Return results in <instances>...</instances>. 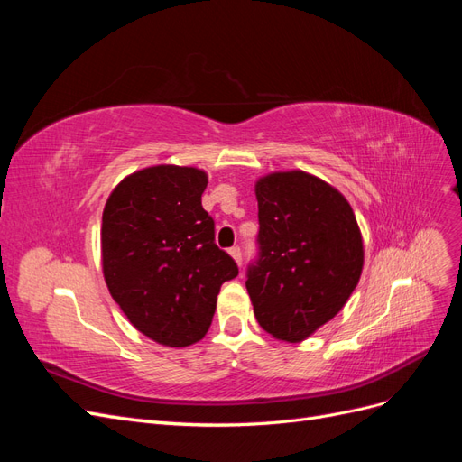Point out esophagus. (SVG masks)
<instances>
[{"label":"esophagus","mask_w":462,"mask_h":462,"mask_svg":"<svg viewBox=\"0 0 462 462\" xmlns=\"http://www.w3.org/2000/svg\"><path fill=\"white\" fill-rule=\"evenodd\" d=\"M229 254L233 256V260L236 262V263H243V253H241V248L239 246H233V248H229Z\"/></svg>","instance_id":"1"}]
</instances>
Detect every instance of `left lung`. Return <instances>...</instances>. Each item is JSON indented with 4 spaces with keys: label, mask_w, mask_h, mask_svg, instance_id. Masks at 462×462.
<instances>
[{
    "label": "left lung",
    "mask_w": 462,
    "mask_h": 462,
    "mask_svg": "<svg viewBox=\"0 0 462 462\" xmlns=\"http://www.w3.org/2000/svg\"><path fill=\"white\" fill-rule=\"evenodd\" d=\"M256 199L258 258L246 291L262 329L299 343L353 295L365 263L358 223L337 189L304 171L262 177Z\"/></svg>",
    "instance_id": "left-lung-1"
}]
</instances>
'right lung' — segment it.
<instances>
[{
  "label": "right lung",
  "instance_id": "add662e5",
  "mask_svg": "<svg viewBox=\"0 0 462 462\" xmlns=\"http://www.w3.org/2000/svg\"><path fill=\"white\" fill-rule=\"evenodd\" d=\"M197 167L153 165L125 177L102 216V265L111 297L146 337L165 346L200 341L221 285L239 275L216 245Z\"/></svg>",
  "mask_w": 462,
  "mask_h": 462
}]
</instances>
